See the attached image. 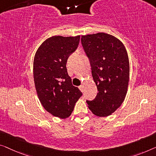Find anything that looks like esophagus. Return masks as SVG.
<instances>
[{
    "mask_svg": "<svg viewBox=\"0 0 156 156\" xmlns=\"http://www.w3.org/2000/svg\"><path fill=\"white\" fill-rule=\"evenodd\" d=\"M79 89H80V90L81 92H83L84 91V86L83 85H80L79 86Z\"/></svg>",
    "mask_w": 156,
    "mask_h": 156,
    "instance_id": "esophagus-1",
    "label": "esophagus"
}]
</instances>
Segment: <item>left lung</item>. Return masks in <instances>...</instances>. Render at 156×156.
Returning <instances> with one entry per match:
<instances>
[{
    "label": "left lung",
    "mask_w": 156,
    "mask_h": 156,
    "mask_svg": "<svg viewBox=\"0 0 156 156\" xmlns=\"http://www.w3.org/2000/svg\"><path fill=\"white\" fill-rule=\"evenodd\" d=\"M81 43L98 91L93 100L86 102L94 115H110L127 94L129 64L126 49L118 38L104 33L83 36Z\"/></svg>",
    "instance_id": "8db88e82"
}]
</instances>
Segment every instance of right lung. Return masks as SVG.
<instances>
[{
    "label": "right lung",
    "instance_id": "obj_1",
    "mask_svg": "<svg viewBox=\"0 0 156 156\" xmlns=\"http://www.w3.org/2000/svg\"><path fill=\"white\" fill-rule=\"evenodd\" d=\"M80 36H52L41 44L34 60V83L44 108L60 118L71 115L83 93L72 85L66 62L77 49Z\"/></svg>",
    "mask_w": 156,
    "mask_h": 156
}]
</instances>
